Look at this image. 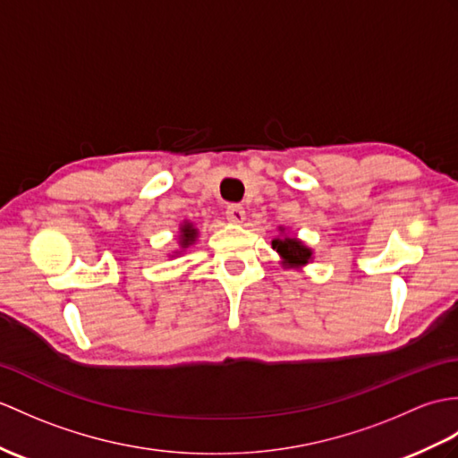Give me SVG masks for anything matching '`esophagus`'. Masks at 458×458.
Segmentation results:
<instances>
[{
	"instance_id": "obj_1",
	"label": "esophagus",
	"mask_w": 458,
	"mask_h": 458,
	"mask_svg": "<svg viewBox=\"0 0 458 458\" xmlns=\"http://www.w3.org/2000/svg\"><path fill=\"white\" fill-rule=\"evenodd\" d=\"M226 218L233 222V225H240V222H243V218H246V210H243L242 205H228Z\"/></svg>"
}]
</instances>
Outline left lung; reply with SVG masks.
Wrapping results in <instances>:
<instances>
[{"mask_svg": "<svg viewBox=\"0 0 458 458\" xmlns=\"http://www.w3.org/2000/svg\"><path fill=\"white\" fill-rule=\"evenodd\" d=\"M273 250L281 253L284 263L289 265H304L310 259L312 251L296 240V238H283V240H273Z\"/></svg>", "mask_w": 458, "mask_h": 458, "instance_id": "1", "label": "left lung"}]
</instances>
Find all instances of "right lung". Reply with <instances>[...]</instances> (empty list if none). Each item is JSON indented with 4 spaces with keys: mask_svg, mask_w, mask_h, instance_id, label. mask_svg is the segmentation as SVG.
<instances>
[{
    "mask_svg": "<svg viewBox=\"0 0 458 458\" xmlns=\"http://www.w3.org/2000/svg\"><path fill=\"white\" fill-rule=\"evenodd\" d=\"M181 232H183V233H181V246H183V248H187V246H189V243H193V240H195V233H197V230H195L193 226H191V225H185L183 228H181Z\"/></svg>",
    "mask_w": 458,
    "mask_h": 458,
    "instance_id": "add662e5",
    "label": "right lung"
}]
</instances>
